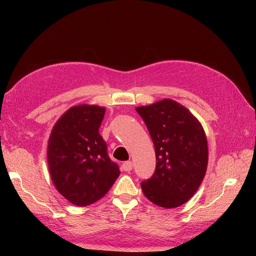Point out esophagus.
<instances>
[{"label":"esophagus","instance_id":"34e87169","mask_svg":"<svg viewBox=\"0 0 256 256\" xmlns=\"http://www.w3.org/2000/svg\"><path fill=\"white\" fill-rule=\"evenodd\" d=\"M122 170L124 171H126V172H129V171H131V170H132V162L131 161H125L122 164Z\"/></svg>","mask_w":256,"mask_h":256}]
</instances>
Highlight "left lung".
<instances>
[{
	"mask_svg": "<svg viewBox=\"0 0 256 256\" xmlns=\"http://www.w3.org/2000/svg\"><path fill=\"white\" fill-rule=\"evenodd\" d=\"M136 110L156 150L154 173L141 184L144 196L160 207L180 206L198 191L206 174L208 145L203 126L187 108L168 98Z\"/></svg>",
	"mask_w": 256,
	"mask_h": 256,
	"instance_id": "obj_1",
	"label": "left lung"
}]
</instances>
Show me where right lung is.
Listing matches in <instances>:
<instances>
[{
    "mask_svg": "<svg viewBox=\"0 0 256 256\" xmlns=\"http://www.w3.org/2000/svg\"><path fill=\"white\" fill-rule=\"evenodd\" d=\"M106 108L79 104L68 109L49 136L47 160L56 190L76 206H88L104 196L120 176L99 134Z\"/></svg>",
    "mask_w": 256,
    "mask_h": 256,
    "instance_id": "add662e5",
    "label": "right lung"
}]
</instances>
